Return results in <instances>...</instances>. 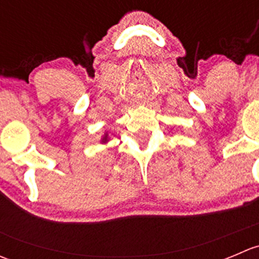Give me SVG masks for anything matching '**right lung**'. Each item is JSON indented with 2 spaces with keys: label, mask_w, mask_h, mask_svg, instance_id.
<instances>
[{
  "label": "right lung",
  "mask_w": 259,
  "mask_h": 259,
  "mask_svg": "<svg viewBox=\"0 0 259 259\" xmlns=\"http://www.w3.org/2000/svg\"><path fill=\"white\" fill-rule=\"evenodd\" d=\"M103 142H106V138H104V140H103Z\"/></svg>",
  "instance_id": "right-lung-1"
}]
</instances>
